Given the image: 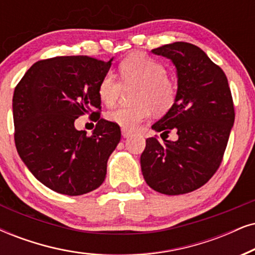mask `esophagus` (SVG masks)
<instances>
[{
    "label": "esophagus",
    "mask_w": 255,
    "mask_h": 255,
    "mask_svg": "<svg viewBox=\"0 0 255 255\" xmlns=\"http://www.w3.org/2000/svg\"><path fill=\"white\" fill-rule=\"evenodd\" d=\"M121 134H122V136H124L125 138L131 136V131L126 130V129H122V130H121Z\"/></svg>",
    "instance_id": "obj_1"
}]
</instances>
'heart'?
<instances>
[{
	"mask_svg": "<svg viewBox=\"0 0 255 255\" xmlns=\"http://www.w3.org/2000/svg\"><path fill=\"white\" fill-rule=\"evenodd\" d=\"M119 82L112 73L105 74L98 87L102 104L111 107L117 102L124 87H135L134 106H121L108 112L106 118L122 129L134 130L150 117L151 111L166 113L175 102L178 85L167 76V68L159 61L143 54H131L119 64Z\"/></svg>",
	"mask_w": 255,
	"mask_h": 255,
	"instance_id": "b5f03b06",
	"label": "heart"
}]
</instances>
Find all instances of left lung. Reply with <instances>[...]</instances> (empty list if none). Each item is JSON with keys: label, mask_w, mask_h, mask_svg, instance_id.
Masks as SVG:
<instances>
[{"label": "left lung", "mask_w": 255, "mask_h": 255, "mask_svg": "<svg viewBox=\"0 0 255 255\" xmlns=\"http://www.w3.org/2000/svg\"><path fill=\"white\" fill-rule=\"evenodd\" d=\"M176 68L178 95L172 108L155 122V131L178 134V140L148 137L141 154L144 181L166 195L193 192L220 166L234 124L227 77L199 47L174 42L151 50Z\"/></svg>", "instance_id": "8db88e82"}]
</instances>
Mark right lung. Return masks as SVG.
<instances>
[{
    "mask_svg": "<svg viewBox=\"0 0 255 255\" xmlns=\"http://www.w3.org/2000/svg\"><path fill=\"white\" fill-rule=\"evenodd\" d=\"M89 56H57L34 63L16 86L12 117L16 149L38 181L51 191L82 195L105 181L107 161L120 142L118 125L98 119L90 136L74 122L98 115V87L112 66Z\"/></svg>",
    "mask_w": 255,
    "mask_h": 255,
    "instance_id": "add662e5",
    "label": "right lung"
}]
</instances>
